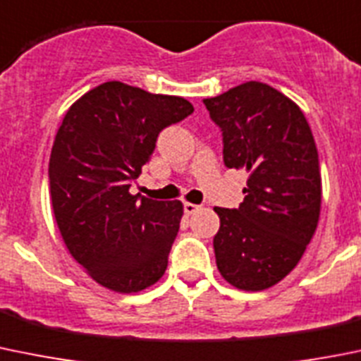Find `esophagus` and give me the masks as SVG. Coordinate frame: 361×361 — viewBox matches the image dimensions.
<instances>
[{"label": "esophagus", "mask_w": 361, "mask_h": 361, "mask_svg": "<svg viewBox=\"0 0 361 361\" xmlns=\"http://www.w3.org/2000/svg\"><path fill=\"white\" fill-rule=\"evenodd\" d=\"M199 208H201V206H197V204H192V202H185V204H183V212L187 213V215H194V213L197 212Z\"/></svg>", "instance_id": "obj_1"}]
</instances>
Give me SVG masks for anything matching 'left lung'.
Returning <instances> with one entry per match:
<instances>
[{
    "label": "left lung",
    "mask_w": 361,
    "mask_h": 361,
    "mask_svg": "<svg viewBox=\"0 0 361 361\" xmlns=\"http://www.w3.org/2000/svg\"><path fill=\"white\" fill-rule=\"evenodd\" d=\"M222 132L224 164L248 173L238 208H215L216 268L231 286L262 291L298 264L321 212L319 157L293 100L250 80L202 100Z\"/></svg>",
    "instance_id": "left-lung-1"
}]
</instances>
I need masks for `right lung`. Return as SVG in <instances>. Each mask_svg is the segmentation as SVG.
Masks as SVG:
<instances>
[{
    "label": "right lung",
    "instance_id": "obj_1",
    "mask_svg": "<svg viewBox=\"0 0 361 361\" xmlns=\"http://www.w3.org/2000/svg\"><path fill=\"white\" fill-rule=\"evenodd\" d=\"M192 113L181 97L120 80L66 111L49 159L52 212L70 254L104 288L137 293L166 271L183 204L128 190L160 132Z\"/></svg>",
    "mask_w": 361,
    "mask_h": 361
}]
</instances>
